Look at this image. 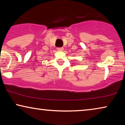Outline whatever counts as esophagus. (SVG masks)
Wrapping results in <instances>:
<instances>
[{"label": "esophagus", "mask_w": 125, "mask_h": 125, "mask_svg": "<svg viewBox=\"0 0 125 125\" xmlns=\"http://www.w3.org/2000/svg\"><path fill=\"white\" fill-rule=\"evenodd\" d=\"M63 49H64V48H57V50H58V51H60V52L63 51Z\"/></svg>", "instance_id": "1"}]
</instances>
